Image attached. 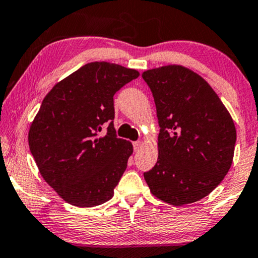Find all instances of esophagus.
Listing matches in <instances>:
<instances>
[{
  "label": "esophagus",
  "mask_w": 258,
  "mask_h": 258,
  "mask_svg": "<svg viewBox=\"0 0 258 258\" xmlns=\"http://www.w3.org/2000/svg\"><path fill=\"white\" fill-rule=\"evenodd\" d=\"M141 148H142V142L141 141L133 142V149H135V152H138Z\"/></svg>",
  "instance_id": "1"
}]
</instances>
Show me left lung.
Returning a JSON list of instances; mask_svg holds the SVG:
<instances>
[{"mask_svg":"<svg viewBox=\"0 0 258 258\" xmlns=\"http://www.w3.org/2000/svg\"><path fill=\"white\" fill-rule=\"evenodd\" d=\"M142 78L153 93L160 126L158 161L144 179L154 197L170 205L195 203L232 166L234 121L211 86L188 68L166 65Z\"/></svg>","mask_w":258,"mask_h":258,"instance_id":"8db88e82","label":"left lung"}]
</instances>
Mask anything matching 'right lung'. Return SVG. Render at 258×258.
Returning <instances> with one entry per match:
<instances>
[{"mask_svg": "<svg viewBox=\"0 0 258 258\" xmlns=\"http://www.w3.org/2000/svg\"><path fill=\"white\" fill-rule=\"evenodd\" d=\"M138 76L135 69L93 61L55 84L42 100L29 147L41 176L67 203L93 207L114 195L133 153L131 142L116 137L114 94Z\"/></svg>", "mask_w": 258, "mask_h": 258, "instance_id": "obj_1", "label": "right lung"}]
</instances>
